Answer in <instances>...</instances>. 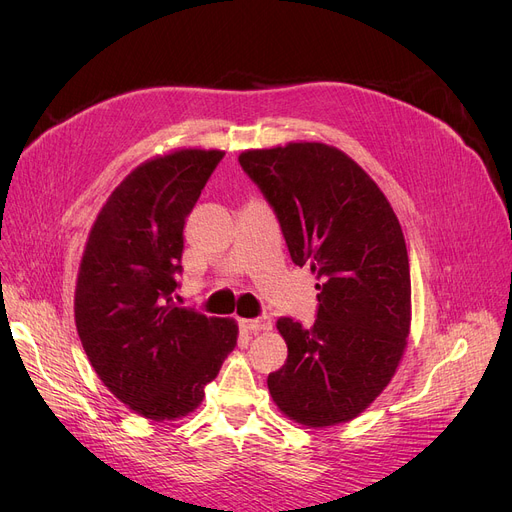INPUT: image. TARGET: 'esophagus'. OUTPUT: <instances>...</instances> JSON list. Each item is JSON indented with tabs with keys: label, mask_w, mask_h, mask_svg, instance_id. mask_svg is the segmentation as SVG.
Instances as JSON below:
<instances>
[{
	"label": "esophagus",
	"mask_w": 512,
	"mask_h": 512,
	"mask_svg": "<svg viewBox=\"0 0 512 512\" xmlns=\"http://www.w3.org/2000/svg\"><path fill=\"white\" fill-rule=\"evenodd\" d=\"M240 326L245 328L247 332H261V330H270L272 328V317L267 313H261L259 317H253V319H240Z\"/></svg>",
	"instance_id": "obj_1"
}]
</instances>
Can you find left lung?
Wrapping results in <instances>:
<instances>
[{"instance_id":"obj_1","label":"left lung","mask_w":512,"mask_h":512,"mask_svg":"<svg viewBox=\"0 0 512 512\" xmlns=\"http://www.w3.org/2000/svg\"><path fill=\"white\" fill-rule=\"evenodd\" d=\"M238 164L274 209L292 263L319 282L313 326L278 319L288 359L267 388L297 423L351 421L388 386L407 346L411 274L400 224L378 184L324 143L245 151Z\"/></svg>"}]
</instances>
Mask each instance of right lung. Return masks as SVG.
Listing matches in <instances>:
<instances>
[{"label":"right lung","instance_id":"obj_1","mask_svg":"<svg viewBox=\"0 0 512 512\" xmlns=\"http://www.w3.org/2000/svg\"><path fill=\"white\" fill-rule=\"evenodd\" d=\"M222 157L182 149L130 172L80 261L74 319L85 353L110 392L153 421L197 409L236 346L232 319L174 303L184 224Z\"/></svg>","mask_w":512,"mask_h":512}]
</instances>
